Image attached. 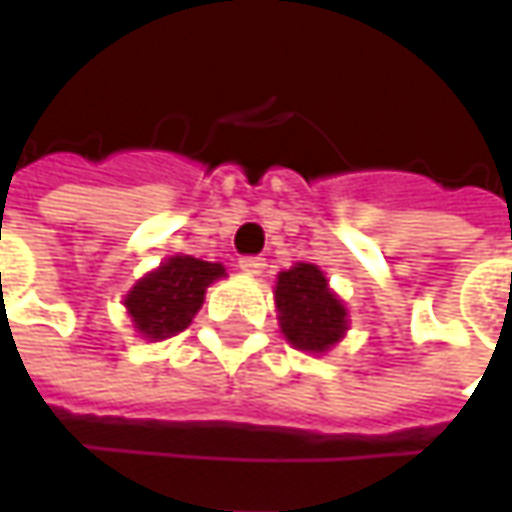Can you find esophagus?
<instances>
[{
  "label": "esophagus",
  "mask_w": 512,
  "mask_h": 512,
  "mask_svg": "<svg viewBox=\"0 0 512 512\" xmlns=\"http://www.w3.org/2000/svg\"><path fill=\"white\" fill-rule=\"evenodd\" d=\"M240 272L249 274V277H257V274L266 269V260L263 257H240Z\"/></svg>",
  "instance_id": "obj_1"
}]
</instances>
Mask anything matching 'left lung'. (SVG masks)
Instances as JSON below:
<instances>
[{
    "mask_svg": "<svg viewBox=\"0 0 512 512\" xmlns=\"http://www.w3.org/2000/svg\"><path fill=\"white\" fill-rule=\"evenodd\" d=\"M274 309L283 337L306 354H328L348 331V309L314 263H294L277 274Z\"/></svg>",
    "mask_w": 512,
    "mask_h": 512,
    "instance_id": "1",
    "label": "left lung"
}]
</instances>
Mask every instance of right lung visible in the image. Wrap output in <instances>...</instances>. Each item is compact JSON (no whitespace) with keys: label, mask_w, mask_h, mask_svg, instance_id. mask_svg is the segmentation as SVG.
<instances>
[{"label":"right lung","mask_w":512,"mask_h":512,"mask_svg":"<svg viewBox=\"0 0 512 512\" xmlns=\"http://www.w3.org/2000/svg\"><path fill=\"white\" fill-rule=\"evenodd\" d=\"M221 277H226L221 263L178 252L135 280L133 289L124 294V309L144 340L161 343L192 323V317L201 311L206 289Z\"/></svg>","instance_id":"obj_1"}]
</instances>
